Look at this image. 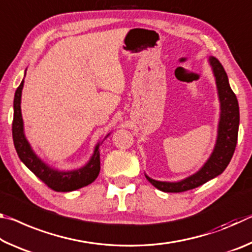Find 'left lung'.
<instances>
[{"instance_id": "1", "label": "left lung", "mask_w": 252, "mask_h": 252, "mask_svg": "<svg viewBox=\"0 0 252 252\" xmlns=\"http://www.w3.org/2000/svg\"><path fill=\"white\" fill-rule=\"evenodd\" d=\"M211 66L213 76L216 80L217 92L220 103V114L217 130V139L215 147L208 160L197 172L179 181H160L155 180L144 173L148 181L153 187L163 192H183V191L194 189L211 179L218 177L228 167L237 146L239 122V104L237 96L231 90L228 75L225 73L221 63L213 57L208 59Z\"/></svg>"}]
</instances>
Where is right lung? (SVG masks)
Segmentation results:
<instances>
[{"mask_svg":"<svg viewBox=\"0 0 252 252\" xmlns=\"http://www.w3.org/2000/svg\"><path fill=\"white\" fill-rule=\"evenodd\" d=\"M25 73H27V70H25ZM23 85L24 79L19 85V88L16 89L14 94V116L13 125H12L13 142L20 160L46 186L54 191H58V192H70V191L78 190L80 188L90 185L100 173V144L103 143L104 140L111 134V132L104 136L102 141H99L95 144L91 158L83 167L72 170H61L52 167L34 152L31 144L25 136L22 112H21V97H22Z\"/></svg>","mask_w":252,"mask_h":252,"instance_id":"right-lung-1","label":"right lung"}]
</instances>
